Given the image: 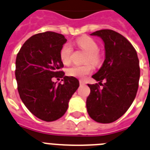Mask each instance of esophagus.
Returning a JSON list of instances; mask_svg holds the SVG:
<instances>
[{"label":"esophagus","instance_id":"esophagus-1","mask_svg":"<svg viewBox=\"0 0 150 150\" xmlns=\"http://www.w3.org/2000/svg\"><path fill=\"white\" fill-rule=\"evenodd\" d=\"M79 83H80V84H81V85H84V84H86V82L84 81L83 80H80L79 81Z\"/></svg>","mask_w":150,"mask_h":150}]
</instances>
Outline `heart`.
<instances>
[{
    "instance_id": "obj_1",
    "label": "heart",
    "mask_w": 150,
    "mask_h": 150,
    "mask_svg": "<svg viewBox=\"0 0 150 150\" xmlns=\"http://www.w3.org/2000/svg\"><path fill=\"white\" fill-rule=\"evenodd\" d=\"M77 46L85 53L86 62H91L94 66L100 64L101 61V56L99 53V45L96 41L91 38L88 36H83L76 41ZM72 47L70 44H65L62 47L59 53L60 59L65 64H68L71 61V53H72ZM93 71V66L91 63H87L83 66L80 65H73L67 70V73L70 76L75 78L83 79L87 75L90 74Z\"/></svg>"
}]
</instances>
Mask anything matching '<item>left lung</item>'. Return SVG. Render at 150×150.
<instances>
[{
  "mask_svg": "<svg viewBox=\"0 0 150 150\" xmlns=\"http://www.w3.org/2000/svg\"><path fill=\"white\" fill-rule=\"evenodd\" d=\"M91 35L101 38L105 46V60L92 76L105 83L88 84L91 93L86 106L90 117L100 123H111L122 117L136 97L140 79L137 51L121 34L110 29L99 30Z\"/></svg>",
  "mask_w": 150,
  "mask_h": 150,
  "instance_id": "obj_1",
  "label": "left lung"
}]
</instances>
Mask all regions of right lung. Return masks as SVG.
<instances>
[{"instance_id": "obj_1", "label": "right lung", "mask_w": 150, "mask_h": 150, "mask_svg": "<svg viewBox=\"0 0 150 150\" xmlns=\"http://www.w3.org/2000/svg\"><path fill=\"white\" fill-rule=\"evenodd\" d=\"M64 35L46 32L32 36L23 44L16 59V79L21 100L32 114L45 122L57 120L66 113L70 98L79 87L75 77L65 76L60 50ZM63 77L56 84L52 78Z\"/></svg>"}]
</instances>
